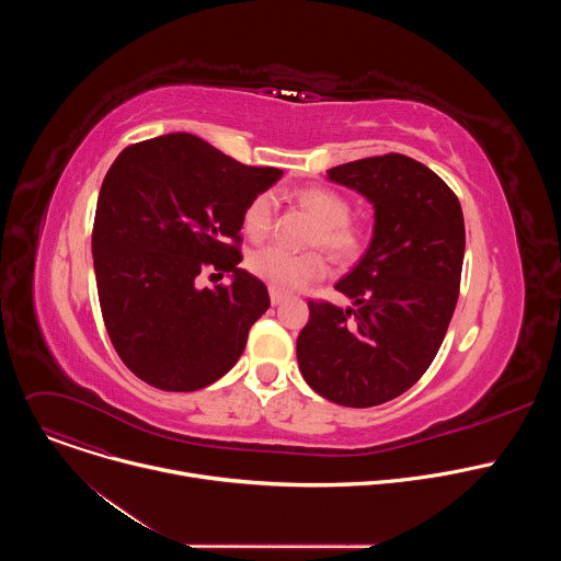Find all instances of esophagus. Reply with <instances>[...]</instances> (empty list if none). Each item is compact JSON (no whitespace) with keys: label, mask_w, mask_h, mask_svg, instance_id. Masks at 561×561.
<instances>
[{"label":"esophagus","mask_w":561,"mask_h":561,"mask_svg":"<svg viewBox=\"0 0 561 561\" xmlns=\"http://www.w3.org/2000/svg\"><path fill=\"white\" fill-rule=\"evenodd\" d=\"M284 299H286V295H282V293H277V290L271 288V301H273V306H279Z\"/></svg>","instance_id":"obj_1"}]
</instances>
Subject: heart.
Listing matches in <instances>:
<instances>
[{
	"mask_svg": "<svg viewBox=\"0 0 561 561\" xmlns=\"http://www.w3.org/2000/svg\"><path fill=\"white\" fill-rule=\"evenodd\" d=\"M295 199L317 219L308 242L310 247H322L331 257L340 262L355 260L364 251L368 242V228L362 219L351 217V202L342 193L329 186H306L297 191ZM273 224L275 195H255L242 215L244 232L260 242L273 230ZM249 268L273 290L293 293L324 277L327 262L314 251L295 255L279 247H264L249 257Z\"/></svg>",
	"mask_w": 561,
	"mask_h": 561,
	"instance_id": "b5f03b06",
	"label": "heart"
}]
</instances>
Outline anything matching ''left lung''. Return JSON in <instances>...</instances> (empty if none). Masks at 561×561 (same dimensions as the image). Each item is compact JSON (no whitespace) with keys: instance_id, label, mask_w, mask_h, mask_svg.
Masks as SVG:
<instances>
[{"instance_id":"obj_1","label":"left lung","mask_w":561,"mask_h":561,"mask_svg":"<svg viewBox=\"0 0 561 561\" xmlns=\"http://www.w3.org/2000/svg\"><path fill=\"white\" fill-rule=\"evenodd\" d=\"M329 180L373 202L375 234L335 284L355 306L308 301L297 362L314 392L340 407L370 409L407 392L446 337L459 297L463 215L437 173L399 152L335 167Z\"/></svg>"}]
</instances>
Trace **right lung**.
<instances>
[{"label": "right lung", "mask_w": 561, "mask_h": 561, "mask_svg": "<svg viewBox=\"0 0 561 561\" xmlns=\"http://www.w3.org/2000/svg\"><path fill=\"white\" fill-rule=\"evenodd\" d=\"M282 178L188 133L126 146L108 169L93 224L98 295L108 337L141 381L199 390L244 353L271 297L242 262V215ZM233 273L199 289L198 275Z\"/></svg>", "instance_id": "add662e5"}]
</instances>
